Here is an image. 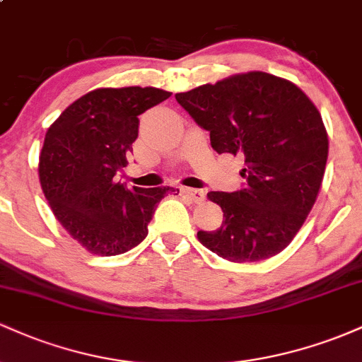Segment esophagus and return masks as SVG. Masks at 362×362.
I'll return each instance as SVG.
<instances>
[{"label": "esophagus", "mask_w": 362, "mask_h": 362, "mask_svg": "<svg viewBox=\"0 0 362 362\" xmlns=\"http://www.w3.org/2000/svg\"><path fill=\"white\" fill-rule=\"evenodd\" d=\"M182 194H184L185 197L189 199V201L195 202V204H199V202H202V201H204V197H206L202 190L189 189V187H184V189H182Z\"/></svg>", "instance_id": "esophagus-1"}]
</instances>
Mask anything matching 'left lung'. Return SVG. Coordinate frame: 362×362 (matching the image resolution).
Segmentation results:
<instances>
[{
    "label": "left lung",
    "instance_id": "left-lung-1",
    "mask_svg": "<svg viewBox=\"0 0 362 362\" xmlns=\"http://www.w3.org/2000/svg\"><path fill=\"white\" fill-rule=\"evenodd\" d=\"M216 153L243 156L235 192H209L223 223L199 231L207 250L230 262H259L291 243L322 185L328 138L322 115L296 85L272 74H235L175 95Z\"/></svg>",
    "mask_w": 362,
    "mask_h": 362
}]
</instances>
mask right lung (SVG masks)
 I'll return each instance as SVG.
<instances>
[{"instance_id": "add662e5", "label": "right lung", "mask_w": 362, "mask_h": 362, "mask_svg": "<svg viewBox=\"0 0 362 362\" xmlns=\"http://www.w3.org/2000/svg\"><path fill=\"white\" fill-rule=\"evenodd\" d=\"M153 86L98 88L73 102L47 129L39 177L54 216L95 255H119L148 235L168 187L115 182L138 138L139 115L170 97Z\"/></svg>"}]
</instances>
